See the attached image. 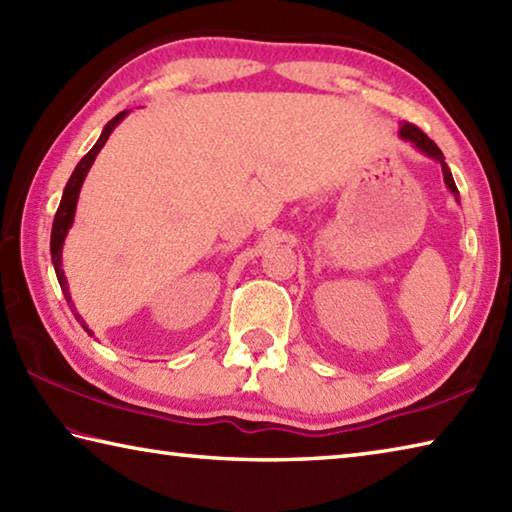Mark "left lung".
I'll return each instance as SVG.
<instances>
[{"instance_id":"obj_1","label":"left lung","mask_w":512,"mask_h":512,"mask_svg":"<svg viewBox=\"0 0 512 512\" xmlns=\"http://www.w3.org/2000/svg\"><path fill=\"white\" fill-rule=\"evenodd\" d=\"M399 136H401L403 140L412 142L414 147H417L419 151L426 153L428 158H435V160H439L441 171H443V182H446V187H448V189L452 191V194H455V198L459 200L457 185H455V180H452V173H450L448 165H446V162H443V153H441V149L437 147V144L432 142V140L426 136V133H423L419 127H414V124H410V122L403 124L401 131H399Z\"/></svg>"}]
</instances>
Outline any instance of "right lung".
Wrapping results in <instances>:
<instances>
[{
  "label": "right lung",
  "instance_id": "add662e5",
  "mask_svg": "<svg viewBox=\"0 0 512 512\" xmlns=\"http://www.w3.org/2000/svg\"><path fill=\"white\" fill-rule=\"evenodd\" d=\"M124 115H127V111L118 113L111 122H106L102 136L98 138V142L93 144V149H91L89 153H86V156H84L80 162H77L75 171L71 173V178H69V182H66V187H64L60 207H57V214H55V220H53V229H51V260H53L57 281H60V287H62V292H64L66 303L71 305V312L75 314V318H77V321H80V325L84 327V330L89 332V336H93V332L89 330V327H86V323L82 321V316L75 312V305H73V301H71L69 283H66V276H64V269H62V245H64L66 234H69V229H71V225H73L75 207H77V196H80V189H82V182H84V178H86V173H89L95 156H98L100 149L104 147V142L109 140L111 131H113L115 127H118V124L124 120Z\"/></svg>",
  "mask_w": 512,
  "mask_h": 512
}]
</instances>
